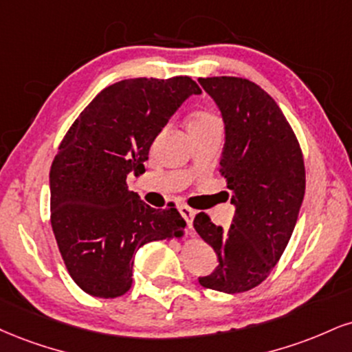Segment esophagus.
<instances>
[{
  "label": "esophagus",
  "mask_w": 352,
  "mask_h": 352,
  "mask_svg": "<svg viewBox=\"0 0 352 352\" xmlns=\"http://www.w3.org/2000/svg\"><path fill=\"white\" fill-rule=\"evenodd\" d=\"M179 211H180V214H182V217H184L185 221H187L188 228H192V226H193L195 211H193L192 208H190V206H187V205H180V206H179Z\"/></svg>",
  "instance_id": "1"
}]
</instances>
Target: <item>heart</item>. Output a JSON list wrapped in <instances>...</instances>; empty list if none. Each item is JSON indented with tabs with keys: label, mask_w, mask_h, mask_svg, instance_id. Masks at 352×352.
<instances>
[{
	"label": "heart",
	"mask_w": 352,
	"mask_h": 352,
	"mask_svg": "<svg viewBox=\"0 0 352 352\" xmlns=\"http://www.w3.org/2000/svg\"><path fill=\"white\" fill-rule=\"evenodd\" d=\"M217 122H219L217 116H213V114H211V113L200 111V113H197L192 118V121H190L188 128H201V126L217 124Z\"/></svg>",
	"instance_id": "1"
}]
</instances>
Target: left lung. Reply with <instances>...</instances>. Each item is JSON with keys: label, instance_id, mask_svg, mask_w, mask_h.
<instances>
[{"label": "left lung", "instance_id": "8db88e82", "mask_svg": "<svg viewBox=\"0 0 352 352\" xmlns=\"http://www.w3.org/2000/svg\"><path fill=\"white\" fill-rule=\"evenodd\" d=\"M198 82L221 111L219 172L236 208L228 231L208 214L195 217V230L218 256V267L198 282L239 294L264 282L289 244L305 195L303 155L278 104L256 83L238 77Z\"/></svg>", "mask_w": 352, "mask_h": 352}]
</instances>
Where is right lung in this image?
<instances>
[{
    "label": "right lung",
    "instance_id": "1",
    "mask_svg": "<svg viewBox=\"0 0 352 352\" xmlns=\"http://www.w3.org/2000/svg\"><path fill=\"white\" fill-rule=\"evenodd\" d=\"M200 93L190 77L121 80L93 98L58 146L50 167V223L70 277L91 297L124 295L135 251L184 236L187 223L177 208L146 205L126 179L142 172L172 114Z\"/></svg>",
    "mask_w": 352,
    "mask_h": 352
}]
</instances>
